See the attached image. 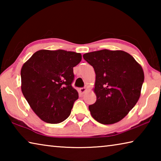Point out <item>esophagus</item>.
I'll return each instance as SVG.
<instances>
[{
  "label": "esophagus",
  "mask_w": 161,
  "mask_h": 161,
  "mask_svg": "<svg viewBox=\"0 0 161 161\" xmlns=\"http://www.w3.org/2000/svg\"><path fill=\"white\" fill-rule=\"evenodd\" d=\"M86 89L85 87H81V88L80 89V92L81 94H84V92H86Z\"/></svg>",
  "instance_id": "1"
}]
</instances>
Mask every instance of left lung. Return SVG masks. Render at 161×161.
<instances>
[{
  "label": "left lung",
  "mask_w": 161,
  "mask_h": 161,
  "mask_svg": "<svg viewBox=\"0 0 161 161\" xmlns=\"http://www.w3.org/2000/svg\"><path fill=\"white\" fill-rule=\"evenodd\" d=\"M94 67L97 101L89 106L91 115L102 124L117 123L139 99L144 73L130 54L122 50H102L83 54Z\"/></svg>",
  "instance_id": "left-lung-1"
}]
</instances>
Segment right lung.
I'll return each instance as SVG.
<instances>
[{
    "label": "right lung",
    "mask_w": 161,
    "mask_h": 161,
    "mask_svg": "<svg viewBox=\"0 0 161 161\" xmlns=\"http://www.w3.org/2000/svg\"><path fill=\"white\" fill-rule=\"evenodd\" d=\"M81 54L63 50H41L32 54L21 69V90L30 107L43 121L61 123L70 115L78 99L72 86L73 67Z\"/></svg>",
    "instance_id": "obj_1"
}]
</instances>
